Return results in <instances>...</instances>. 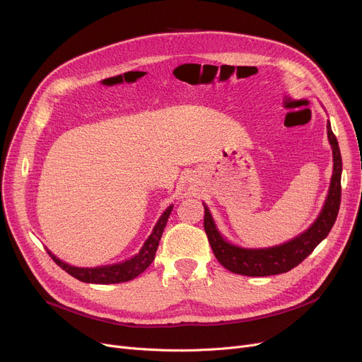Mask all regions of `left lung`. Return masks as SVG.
<instances>
[{
    "label": "left lung",
    "instance_id": "left-lung-1",
    "mask_svg": "<svg viewBox=\"0 0 362 362\" xmlns=\"http://www.w3.org/2000/svg\"><path fill=\"white\" fill-rule=\"evenodd\" d=\"M327 136L333 149V176L330 182L329 195L326 199L322 211L315 220V223L310 229L302 233L300 236L292 239L279 246L265 250H245L235 246L229 242H226L211 218L210 211L204 205L205 216H204V229L208 238V242L211 245V250L218 259V262L232 273L251 276V277H264L273 276L280 273H288L298 264L305 259L314 250L315 246L325 239L337 218L340 197H341V157L340 149L334 133L332 132V126L327 122Z\"/></svg>",
    "mask_w": 362,
    "mask_h": 362
}]
</instances>
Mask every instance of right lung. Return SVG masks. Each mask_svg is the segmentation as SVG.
Listing matches in <instances>:
<instances>
[{"label":"right lung","mask_w":362,"mask_h":362,"mask_svg":"<svg viewBox=\"0 0 362 362\" xmlns=\"http://www.w3.org/2000/svg\"><path fill=\"white\" fill-rule=\"evenodd\" d=\"M173 210V205H170L164 214L160 217L157 221L154 230L149 235L146 242L144 243L142 250L139 251L138 255L133 258L119 262V264H112V265H105V267H95V269H79V267H73V265H69L63 261H60L55 255H52L49 251V257L54 259L57 265L73 276L74 279H78L85 283H95V284H111V283H122V281H129L132 279H135L141 273H144L149 264L154 261L156 252L158 248V243L161 239V235L164 232V227L167 224V220L170 217V213Z\"/></svg>","instance_id":"add662e5"}]
</instances>
